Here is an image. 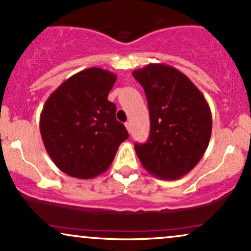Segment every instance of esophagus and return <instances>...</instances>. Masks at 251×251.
<instances>
[{
    "instance_id": "1",
    "label": "esophagus",
    "mask_w": 251,
    "mask_h": 251,
    "mask_svg": "<svg viewBox=\"0 0 251 251\" xmlns=\"http://www.w3.org/2000/svg\"><path fill=\"white\" fill-rule=\"evenodd\" d=\"M125 127L127 128L128 133H131V131H132V126H131V123H126V124H125Z\"/></svg>"
}]
</instances>
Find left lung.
Masks as SVG:
<instances>
[{"label": "left lung", "mask_w": 251, "mask_h": 251, "mask_svg": "<svg viewBox=\"0 0 251 251\" xmlns=\"http://www.w3.org/2000/svg\"><path fill=\"white\" fill-rule=\"evenodd\" d=\"M148 98L151 131L135 153L152 176L175 180L189 174L208 149L211 111L201 92L171 66L150 63L132 73Z\"/></svg>", "instance_id": "left-lung-1"}]
</instances>
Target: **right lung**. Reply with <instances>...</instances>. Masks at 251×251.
<instances>
[{"label": "right lung", "instance_id": "right-lung-1", "mask_svg": "<svg viewBox=\"0 0 251 251\" xmlns=\"http://www.w3.org/2000/svg\"><path fill=\"white\" fill-rule=\"evenodd\" d=\"M116 74L91 67L57 87L43 106L40 132L46 151L66 175L91 179L103 174L128 138L108 101Z\"/></svg>", "mask_w": 251, "mask_h": 251}]
</instances>
